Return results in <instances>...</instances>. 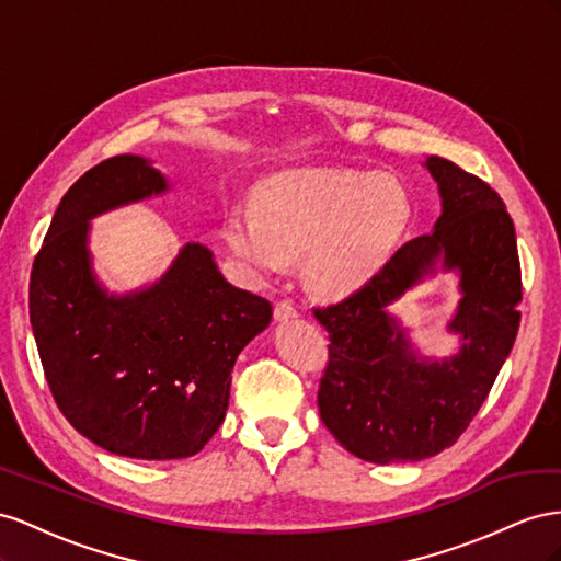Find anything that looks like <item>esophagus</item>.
I'll return each mask as SVG.
<instances>
[{
    "label": "esophagus",
    "instance_id": "esophagus-1",
    "mask_svg": "<svg viewBox=\"0 0 561 561\" xmlns=\"http://www.w3.org/2000/svg\"><path fill=\"white\" fill-rule=\"evenodd\" d=\"M294 317H298L296 302L291 298H279L275 302V319H279V322H286V319H294Z\"/></svg>",
    "mask_w": 561,
    "mask_h": 561
}]
</instances>
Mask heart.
<instances>
[{
  "label": "heart",
  "instance_id": "b5f03b06",
  "mask_svg": "<svg viewBox=\"0 0 561 561\" xmlns=\"http://www.w3.org/2000/svg\"><path fill=\"white\" fill-rule=\"evenodd\" d=\"M255 216L232 211L222 239L253 275L302 259L308 286L329 298L355 291L388 259L411 218V197L388 173L300 169L263 183Z\"/></svg>",
  "mask_w": 561,
  "mask_h": 561
}]
</instances>
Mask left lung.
<instances>
[{"label": "left lung", "mask_w": 561, "mask_h": 561, "mask_svg": "<svg viewBox=\"0 0 561 561\" xmlns=\"http://www.w3.org/2000/svg\"><path fill=\"white\" fill-rule=\"evenodd\" d=\"M442 195L432 232L409 239L355 294L312 308L329 331L319 415L350 454L371 462H413L468 430L517 339L522 267L505 204L489 183L449 159L430 157ZM439 252L461 270L463 298L451 324L463 347L439 365L408 352L385 308L422 278Z\"/></svg>", "instance_id": "obj_1"}]
</instances>
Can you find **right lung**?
<instances>
[{
  "instance_id": "1",
  "label": "right lung",
  "mask_w": 561,
  "mask_h": 561,
  "mask_svg": "<svg viewBox=\"0 0 561 561\" xmlns=\"http://www.w3.org/2000/svg\"><path fill=\"white\" fill-rule=\"evenodd\" d=\"M146 157L103 159L60 199L30 272V322L46 382L70 425L101 449L173 460L204 449L228 411L237 355L272 319L263 296L187 244L146 291L107 296L89 267V218L164 192Z\"/></svg>"
}]
</instances>
